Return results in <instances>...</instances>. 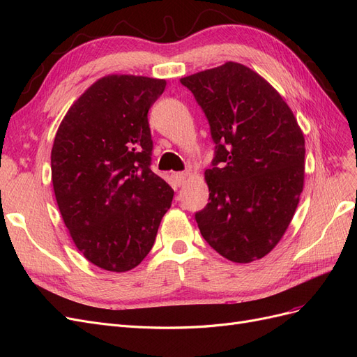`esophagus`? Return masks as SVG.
<instances>
[{
  "mask_svg": "<svg viewBox=\"0 0 357 357\" xmlns=\"http://www.w3.org/2000/svg\"><path fill=\"white\" fill-rule=\"evenodd\" d=\"M172 177H174V181L177 186H183L188 180V172H174Z\"/></svg>",
  "mask_w": 357,
  "mask_h": 357,
  "instance_id": "esophagus-1",
  "label": "esophagus"
}]
</instances>
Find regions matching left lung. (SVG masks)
Instances as JSON below:
<instances>
[{"label":"left lung","instance_id":"left-lung-1","mask_svg":"<svg viewBox=\"0 0 357 357\" xmlns=\"http://www.w3.org/2000/svg\"><path fill=\"white\" fill-rule=\"evenodd\" d=\"M180 82L215 143L204 172L210 202L195 214L201 235L232 262L262 259L282 240L304 189L305 138L296 117L262 75L238 62Z\"/></svg>","mask_w":357,"mask_h":357}]
</instances>
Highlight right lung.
Listing matches in <instances>:
<instances>
[{"instance_id": "1", "label": "right lung", "mask_w": 357, "mask_h": 357, "mask_svg": "<svg viewBox=\"0 0 357 357\" xmlns=\"http://www.w3.org/2000/svg\"><path fill=\"white\" fill-rule=\"evenodd\" d=\"M164 79L110 74L70 107L52 147V183L79 252L105 271L126 273L152 250L174 190L150 169L147 113Z\"/></svg>"}]
</instances>
